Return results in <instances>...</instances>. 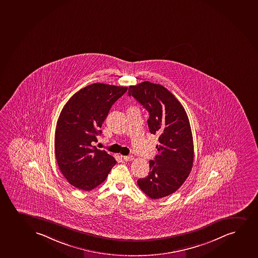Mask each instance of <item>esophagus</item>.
I'll return each instance as SVG.
<instances>
[{"mask_svg": "<svg viewBox=\"0 0 258 258\" xmlns=\"http://www.w3.org/2000/svg\"><path fill=\"white\" fill-rule=\"evenodd\" d=\"M121 157H122V159L126 161H132V160H134V157L132 155H123V156H121Z\"/></svg>", "mask_w": 258, "mask_h": 258, "instance_id": "34e87169", "label": "esophagus"}]
</instances>
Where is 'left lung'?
Wrapping results in <instances>:
<instances>
[{
	"label": "left lung",
	"mask_w": 258,
	"mask_h": 258,
	"mask_svg": "<svg viewBox=\"0 0 258 258\" xmlns=\"http://www.w3.org/2000/svg\"><path fill=\"white\" fill-rule=\"evenodd\" d=\"M135 97L149 114V131L159 136L158 155L149 161V175L137 180L141 190L153 200L177 191L187 179L194 164V141L184 107L164 86L149 81L131 85Z\"/></svg>",
	"instance_id": "8db88e82"
}]
</instances>
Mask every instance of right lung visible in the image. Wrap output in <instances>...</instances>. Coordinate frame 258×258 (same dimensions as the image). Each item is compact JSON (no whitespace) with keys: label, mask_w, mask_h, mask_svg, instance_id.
Masks as SVG:
<instances>
[{"label":"right lung","mask_w":258,"mask_h":258,"mask_svg":"<svg viewBox=\"0 0 258 258\" xmlns=\"http://www.w3.org/2000/svg\"><path fill=\"white\" fill-rule=\"evenodd\" d=\"M127 87L96 83L68 100L57 121L55 155L62 174L75 187L91 191L102 184L115 166V158L97 149L100 127Z\"/></svg>","instance_id":"obj_1"}]
</instances>
